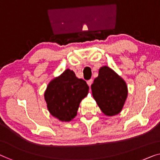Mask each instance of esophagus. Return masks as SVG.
Wrapping results in <instances>:
<instances>
[{
	"label": "esophagus",
	"instance_id": "esophagus-1",
	"mask_svg": "<svg viewBox=\"0 0 160 160\" xmlns=\"http://www.w3.org/2000/svg\"><path fill=\"white\" fill-rule=\"evenodd\" d=\"M87 83H88V85H89V87H90V85H91V84L92 83V80L90 79L89 80H88L87 81Z\"/></svg>",
	"mask_w": 160,
	"mask_h": 160
}]
</instances>
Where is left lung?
<instances>
[{
	"mask_svg": "<svg viewBox=\"0 0 160 160\" xmlns=\"http://www.w3.org/2000/svg\"><path fill=\"white\" fill-rule=\"evenodd\" d=\"M91 90L92 96L105 115L116 116L122 111L128 96V88L124 80L111 68L103 66L99 69Z\"/></svg>",
	"mask_w": 160,
	"mask_h": 160,
	"instance_id": "1",
	"label": "left lung"
}]
</instances>
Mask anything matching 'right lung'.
Listing matches in <instances>:
<instances>
[{
  "label": "right lung",
  "instance_id": "1",
  "mask_svg": "<svg viewBox=\"0 0 160 160\" xmlns=\"http://www.w3.org/2000/svg\"><path fill=\"white\" fill-rule=\"evenodd\" d=\"M89 87L70 69L50 81L44 92V100L51 115L62 122H69L77 116L82 100L88 95Z\"/></svg>",
  "mask_w": 160,
  "mask_h": 160
}]
</instances>
